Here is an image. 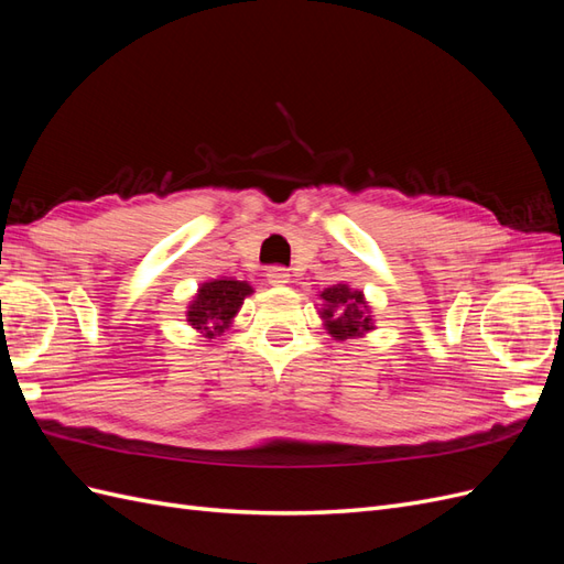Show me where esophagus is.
Listing matches in <instances>:
<instances>
[{
    "label": "esophagus",
    "instance_id": "obj_1",
    "mask_svg": "<svg viewBox=\"0 0 564 564\" xmlns=\"http://www.w3.org/2000/svg\"><path fill=\"white\" fill-rule=\"evenodd\" d=\"M265 280H268V284H272V286H284V284L289 282V272H286V268H282V265H272V268H268V272H265Z\"/></svg>",
    "mask_w": 564,
    "mask_h": 564
}]
</instances>
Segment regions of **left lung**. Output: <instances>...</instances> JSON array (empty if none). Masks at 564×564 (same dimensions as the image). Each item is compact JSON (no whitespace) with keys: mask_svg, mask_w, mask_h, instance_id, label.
<instances>
[{"mask_svg":"<svg viewBox=\"0 0 564 564\" xmlns=\"http://www.w3.org/2000/svg\"><path fill=\"white\" fill-rule=\"evenodd\" d=\"M319 299L324 301L319 311L324 329L336 340L365 336L373 329V319L365 294L357 292V289H350L348 284H334L324 289Z\"/></svg>","mask_w":564,"mask_h":564,"instance_id":"obj_1","label":"left lung"}]
</instances>
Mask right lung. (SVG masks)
<instances>
[{
  "instance_id": "right-lung-1",
  "label": "right lung",
  "mask_w": 564,
  "mask_h": 564,
  "mask_svg": "<svg viewBox=\"0 0 564 564\" xmlns=\"http://www.w3.org/2000/svg\"><path fill=\"white\" fill-rule=\"evenodd\" d=\"M249 294H253L249 282L209 280L197 289L195 299L187 305L185 317L204 338L220 336L230 327L232 317L242 308Z\"/></svg>"
}]
</instances>
